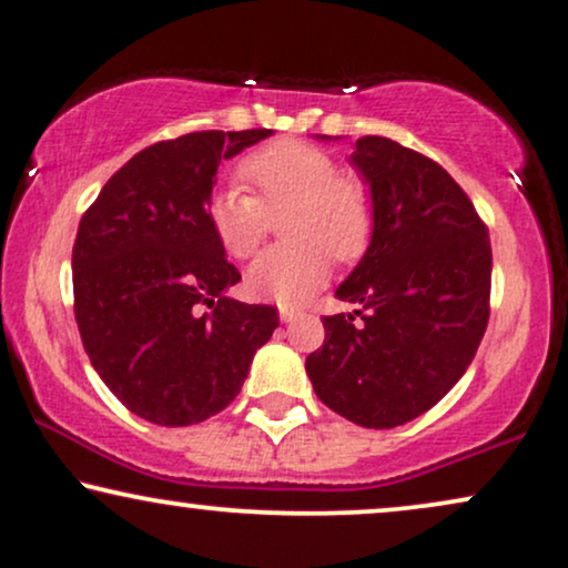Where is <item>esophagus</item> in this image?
<instances>
[{
  "label": "esophagus",
  "mask_w": 568,
  "mask_h": 568,
  "mask_svg": "<svg viewBox=\"0 0 568 568\" xmlns=\"http://www.w3.org/2000/svg\"><path fill=\"white\" fill-rule=\"evenodd\" d=\"M278 318H282V324H292V321L300 318V311H295V307H282Z\"/></svg>",
  "instance_id": "obj_1"
}]
</instances>
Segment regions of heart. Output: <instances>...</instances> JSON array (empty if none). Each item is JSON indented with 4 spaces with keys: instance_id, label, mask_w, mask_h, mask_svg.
<instances>
[{
    "instance_id": "1",
    "label": "heart",
    "mask_w": 568,
    "mask_h": 568,
    "mask_svg": "<svg viewBox=\"0 0 568 568\" xmlns=\"http://www.w3.org/2000/svg\"><path fill=\"white\" fill-rule=\"evenodd\" d=\"M257 197L236 186L213 194L207 221L231 257L255 255L271 231V219H284L290 244L268 250L247 268L252 297L292 307L305 303L332 271V255L347 263L371 242L374 207L361 181L339 176V168L318 146L282 139L240 168Z\"/></svg>"
}]
</instances>
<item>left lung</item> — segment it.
I'll return each instance as SVG.
<instances>
[{
  "mask_svg": "<svg viewBox=\"0 0 568 568\" xmlns=\"http://www.w3.org/2000/svg\"><path fill=\"white\" fill-rule=\"evenodd\" d=\"M349 165L368 186L374 229L334 295L361 311L324 318V347L307 355L305 371L334 413L392 429L443 400L477 355L493 250L471 200L434 160L361 136Z\"/></svg>",
  "mask_w": 568,
  "mask_h": 568,
  "instance_id": "obj_1",
  "label": "left lung"
}]
</instances>
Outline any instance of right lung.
Wrapping results in <instances>:
<instances>
[{
    "label": "right lung",
    "mask_w": 568,
    "mask_h": 568,
    "mask_svg": "<svg viewBox=\"0 0 568 568\" xmlns=\"http://www.w3.org/2000/svg\"><path fill=\"white\" fill-rule=\"evenodd\" d=\"M273 131H197L139 152L102 186L73 244L75 324L100 379L158 426L240 395L278 313L229 297L240 271L207 221L221 160Z\"/></svg>",
    "instance_id": "1"
}]
</instances>
